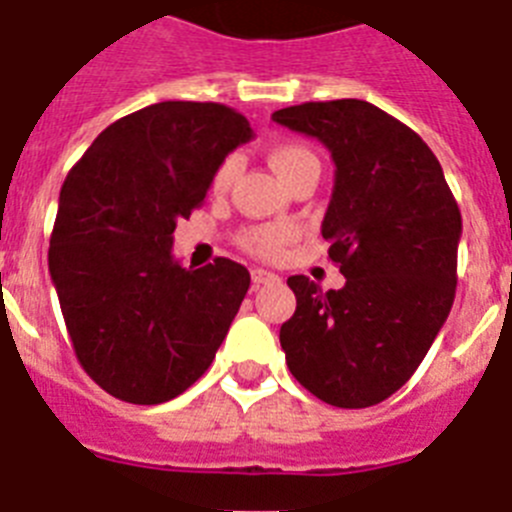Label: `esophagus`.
Here are the masks:
<instances>
[{
  "instance_id": "1",
  "label": "esophagus",
  "mask_w": 512,
  "mask_h": 512,
  "mask_svg": "<svg viewBox=\"0 0 512 512\" xmlns=\"http://www.w3.org/2000/svg\"><path fill=\"white\" fill-rule=\"evenodd\" d=\"M251 282L253 287H266V284H277L279 277L274 271H266V269H251Z\"/></svg>"
}]
</instances>
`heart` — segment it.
<instances>
[{"mask_svg":"<svg viewBox=\"0 0 512 512\" xmlns=\"http://www.w3.org/2000/svg\"><path fill=\"white\" fill-rule=\"evenodd\" d=\"M269 164L271 169L277 171L282 176L284 182H287L289 176L297 174L302 166L307 164H318L315 156L307 151L305 146H297V143H282V146H274L269 153ZM238 156H228L223 164L217 166L215 176H212V187L220 192V189H228L233 184L235 174H238ZM292 238V228L282 223H271V225H256V228L243 230L241 243L246 251L256 253L261 259H274L279 253L284 251V246Z\"/></svg>","mask_w":512,"mask_h":512,"instance_id":"heart-1","label":"heart"}]
</instances>
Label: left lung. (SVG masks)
<instances>
[{
	"label": "left lung",
	"mask_w": 512,
	"mask_h": 512,
	"mask_svg": "<svg viewBox=\"0 0 512 512\" xmlns=\"http://www.w3.org/2000/svg\"><path fill=\"white\" fill-rule=\"evenodd\" d=\"M271 120L330 151L336 179L320 230L346 277L328 292L289 277L297 310L279 343L318 400L369 408L413 377L449 318L459 205L423 138L364 99L295 104Z\"/></svg>",
	"instance_id": "8db88e82"
}]
</instances>
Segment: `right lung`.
Returning a JSON list of instances; mask_svg holds the SVG:
<instances>
[{
  "label": "right lung",
  "mask_w": 512,
  "mask_h": 512,
  "mask_svg": "<svg viewBox=\"0 0 512 512\" xmlns=\"http://www.w3.org/2000/svg\"><path fill=\"white\" fill-rule=\"evenodd\" d=\"M251 138L225 104L158 102L102 130L66 176L48 269L76 359L117 400H174L228 336L248 269H184L171 246L217 166Z\"/></svg>",
  "instance_id": "obj_1"
}]
</instances>
